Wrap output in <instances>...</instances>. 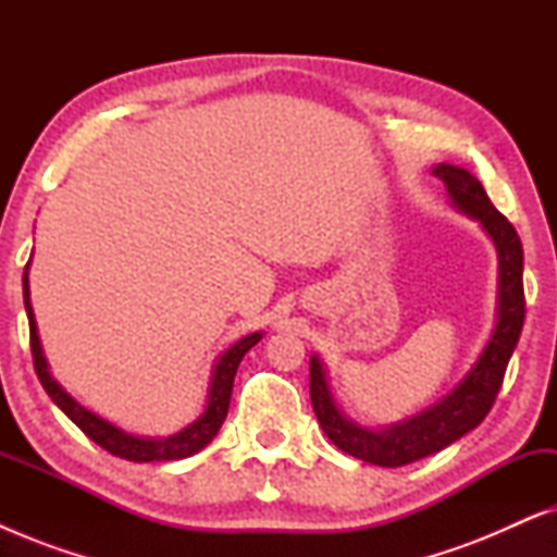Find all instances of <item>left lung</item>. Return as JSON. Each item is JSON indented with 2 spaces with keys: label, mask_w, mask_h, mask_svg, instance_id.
Listing matches in <instances>:
<instances>
[{
  "label": "left lung",
  "mask_w": 557,
  "mask_h": 557,
  "mask_svg": "<svg viewBox=\"0 0 557 557\" xmlns=\"http://www.w3.org/2000/svg\"><path fill=\"white\" fill-rule=\"evenodd\" d=\"M433 174L444 182L448 197L461 212L482 223L494 240L499 256V309L497 324L479 360L467 377L436 406L425 408L408 421L391 429L370 431L342 416L334 403L322 362L314 355L309 362V393L317 421L330 441L342 451L377 467H406L418 459L451 446L463 433L476 429L490 413L505 380L507 362L512 357L524 324V286H522V243L512 223L494 208L490 195L474 174L454 164L433 166Z\"/></svg>",
  "instance_id": "left-lung-1"
}]
</instances>
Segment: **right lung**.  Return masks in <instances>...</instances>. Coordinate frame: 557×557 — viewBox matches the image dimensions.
I'll return each mask as SVG.
<instances>
[{
    "label": "right lung",
    "instance_id": "obj_1",
    "mask_svg": "<svg viewBox=\"0 0 557 557\" xmlns=\"http://www.w3.org/2000/svg\"><path fill=\"white\" fill-rule=\"evenodd\" d=\"M27 269H29V263L25 265V276H22V292H25V309H27V319H29V347H33L35 372H37V377H40L45 391H48L52 403H55V406L63 410V413L71 418V421L78 425V429L86 433L90 441H96L98 446L106 448V451L113 456H119V459L144 463V461L187 459V456L202 451V448L218 436L220 425H223L225 416H227V406H231L235 372H238L243 355H246L253 345H258V339L263 337L261 332L248 334V337L238 339L231 349H225V352L220 355V360L215 362V370H212L208 406H205L202 416L197 418L195 423H189L187 429H182L180 433H174V436H170V438H139V436H132V433L116 429V425L103 421V418H98L96 413H90V410L83 408L81 403H75L71 395H67L63 387L52 380L48 362H45V357H42L40 337H37L33 304H29Z\"/></svg>",
    "mask_w": 557,
    "mask_h": 557
}]
</instances>
